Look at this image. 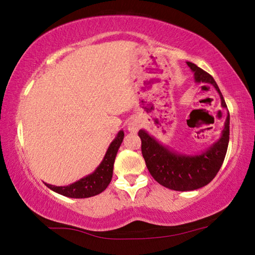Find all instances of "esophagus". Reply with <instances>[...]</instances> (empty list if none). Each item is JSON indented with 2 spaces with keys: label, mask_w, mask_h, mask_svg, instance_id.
Here are the masks:
<instances>
[{
  "label": "esophagus",
  "mask_w": 255,
  "mask_h": 255,
  "mask_svg": "<svg viewBox=\"0 0 255 255\" xmlns=\"http://www.w3.org/2000/svg\"><path fill=\"white\" fill-rule=\"evenodd\" d=\"M139 128H140V124L136 119L130 120V122H129L127 125V129L130 132H137L138 130H139Z\"/></svg>",
  "instance_id": "1"
}]
</instances>
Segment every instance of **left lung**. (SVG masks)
<instances>
[{
	"instance_id": "8db88e82",
	"label": "left lung",
	"mask_w": 255,
	"mask_h": 255,
	"mask_svg": "<svg viewBox=\"0 0 255 255\" xmlns=\"http://www.w3.org/2000/svg\"><path fill=\"white\" fill-rule=\"evenodd\" d=\"M187 64L193 73L196 83L213 85L221 97V106L226 109L225 100L214 77L196 64ZM138 136L141 139V154L150 175L165 188L175 191H192L208 184L223 165L230 141V114H227L219 139L197 154L176 152L163 145L145 129H140Z\"/></svg>"
}]
</instances>
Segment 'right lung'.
<instances>
[{
    "mask_svg": "<svg viewBox=\"0 0 255 255\" xmlns=\"http://www.w3.org/2000/svg\"><path fill=\"white\" fill-rule=\"evenodd\" d=\"M124 136V130H119L115 139L111 141L109 147H108L105 157L91 174L84 176L74 183L64 185V187H57V185L49 183L45 184L59 195L68 198H76V199L77 198L93 197L105 191L112 179L116 155H117L120 145L123 143Z\"/></svg>",
    "mask_w": 255,
    "mask_h": 255,
    "instance_id": "1",
    "label": "right lung"
}]
</instances>
